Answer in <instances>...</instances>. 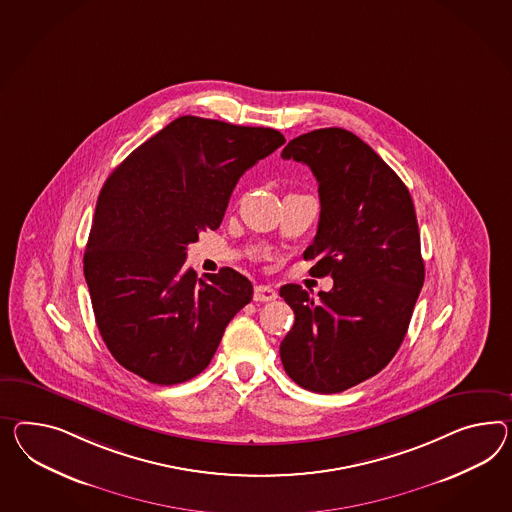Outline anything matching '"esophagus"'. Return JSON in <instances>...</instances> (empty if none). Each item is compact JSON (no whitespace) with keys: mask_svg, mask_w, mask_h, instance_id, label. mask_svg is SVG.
Wrapping results in <instances>:
<instances>
[{"mask_svg":"<svg viewBox=\"0 0 512 512\" xmlns=\"http://www.w3.org/2000/svg\"><path fill=\"white\" fill-rule=\"evenodd\" d=\"M276 297H278V293L271 286H256L254 288V301L256 302H271L275 301Z\"/></svg>","mask_w":512,"mask_h":512,"instance_id":"obj_1","label":"esophagus"}]
</instances>
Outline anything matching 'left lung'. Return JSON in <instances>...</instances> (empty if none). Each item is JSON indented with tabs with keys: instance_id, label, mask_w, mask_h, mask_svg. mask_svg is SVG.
Here are the masks:
<instances>
[{
	"instance_id": "left-lung-1",
	"label": "left lung",
	"mask_w": 512,
	"mask_h": 512,
	"mask_svg": "<svg viewBox=\"0 0 512 512\" xmlns=\"http://www.w3.org/2000/svg\"><path fill=\"white\" fill-rule=\"evenodd\" d=\"M282 158L301 161L319 184V224L304 260L334 278L319 301L297 284L280 288L295 314L280 343L291 380L338 394L388 366L407 334L425 265L407 185L360 137L323 128L289 141Z\"/></svg>"
}]
</instances>
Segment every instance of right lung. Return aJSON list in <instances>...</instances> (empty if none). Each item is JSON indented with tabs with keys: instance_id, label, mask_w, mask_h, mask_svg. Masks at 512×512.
<instances>
[{
	"instance_id": "1",
	"label": "right lung",
	"mask_w": 512,
	"mask_h": 512,
	"mask_svg": "<svg viewBox=\"0 0 512 512\" xmlns=\"http://www.w3.org/2000/svg\"><path fill=\"white\" fill-rule=\"evenodd\" d=\"M286 143L273 128L172 120L107 178L83 273L96 325L120 366L169 386L197 377L224 328L252 301L247 276L185 265L187 245L217 230L239 178Z\"/></svg>"
}]
</instances>
